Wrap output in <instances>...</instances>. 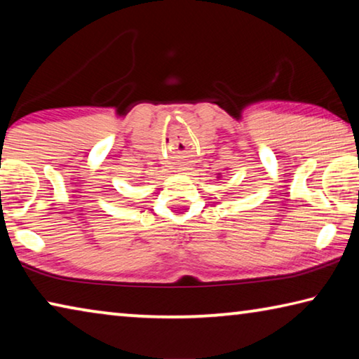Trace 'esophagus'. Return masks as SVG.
<instances>
[{
    "instance_id": "esophagus-1",
    "label": "esophagus",
    "mask_w": 359,
    "mask_h": 359,
    "mask_svg": "<svg viewBox=\"0 0 359 359\" xmlns=\"http://www.w3.org/2000/svg\"><path fill=\"white\" fill-rule=\"evenodd\" d=\"M182 171H187V169H182ZM185 174V172H184Z\"/></svg>"
}]
</instances>
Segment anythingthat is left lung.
I'll return each instance as SVG.
<instances>
[{"label": "left lung", "instance_id": "obj_1", "mask_svg": "<svg viewBox=\"0 0 359 359\" xmlns=\"http://www.w3.org/2000/svg\"><path fill=\"white\" fill-rule=\"evenodd\" d=\"M220 177H222V174H220V172H218V179H220Z\"/></svg>", "mask_w": 359, "mask_h": 359}]
</instances>
